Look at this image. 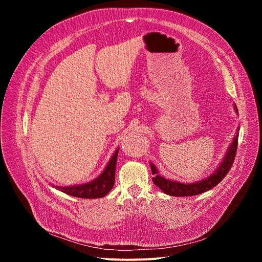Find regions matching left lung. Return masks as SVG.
Instances as JSON below:
<instances>
[{
  "label": "left lung",
  "mask_w": 262,
  "mask_h": 262,
  "mask_svg": "<svg viewBox=\"0 0 262 262\" xmlns=\"http://www.w3.org/2000/svg\"><path fill=\"white\" fill-rule=\"evenodd\" d=\"M235 113L238 114V110H237L236 105L234 104ZM238 132H239V126H237L235 136L232 140V143L228 145L226 153L223 156V160L220 162L217 167L214 169L210 176L205 177L199 181L190 182V184H185V182H180L177 180L167 179L160 175L156 166L149 162L150 169H152V173L154 175L153 182L154 185L160 188L162 191L168 195L172 196H190V195H196L203 193L205 191H209L212 188L219 185V182L222 181L226 175L228 170L231 169L232 165L234 163V158L237 149V143H238Z\"/></svg>",
  "instance_id": "8db88e82"
}]
</instances>
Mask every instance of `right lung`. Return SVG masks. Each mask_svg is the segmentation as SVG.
I'll list each match as a JSON object with an SVG mask.
<instances>
[{
  "label": "right lung",
  "mask_w": 262,
  "mask_h": 262,
  "mask_svg": "<svg viewBox=\"0 0 262 262\" xmlns=\"http://www.w3.org/2000/svg\"><path fill=\"white\" fill-rule=\"evenodd\" d=\"M119 147L116 148L113 156L110 157L106 167L104 168L99 176L94 178L93 180L85 182V184L74 185V186H51L61 192H64L69 195L82 198V199H97V198H104L107 195L110 190L113 189L115 184V173H116V164L118 157Z\"/></svg>",
  "instance_id": "1"
}]
</instances>
